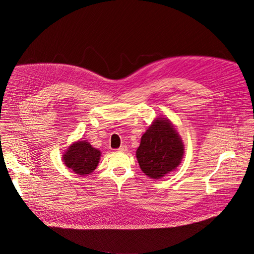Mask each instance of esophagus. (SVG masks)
I'll use <instances>...</instances> for the list:
<instances>
[{"label":"esophagus","mask_w":254,"mask_h":254,"mask_svg":"<svg viewBox=\"0 0 254 254\" xmlns=\"http://www.w3.org/2000/svg\"><path fill=\"white\" fill-rule=\"evenodd\" d=\"M120 151H127V145H122L120 148H118Z\"/></svg>","instance_id":"34e87169"}]
</instances>
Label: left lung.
I'll list each match as a JSON object with an SVG mask.
<instances>
[{
	"label": "left lung",
	"mask_w": 254,
	"mask_h": 254,
	"mask_svg": "<svg viewBox=\"0 0 254 254\" xmlns=\"http://www.w3.org/2000/svg\"><path fill=\"white\" fill-rule=\"evenodd\" d=\"M136 155L145 175L160 179L181 163L184 145L171 122L159 118L142 136Z\"/></svg>",
	"instance_id": "8db88e82"
}]
</instances>
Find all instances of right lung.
Wrapping results in <instances>:
<instances>
[{
  "label": "right lung",
  "mask_w": 254,
  "mask_h": 254,
  "mask_svg": "<svg viewBox=\"0 0 254 254\" xmlns=\"http://www.w3.org/2000/svg\"><path fill=\"white\" fill-rule=\"evenodd\" d=\"M100 156L99 150L86 141H80L69 146L63 155V161L67 168H70L75 174L87 176L96 170Z\"/></svg>",
  "instance_id": "right-lung-1"
}]
</instances>
